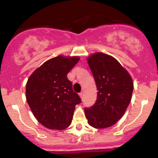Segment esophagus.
I'll use <instances>...</instances> for the list:
<instances>
[{
  "label": "esophagus",
  "instance_id": "34e87169",
  "mask_svg": "<svg viewBox=\"0 0 158 158\" xmlns=\"http://www.w3.org/2000/svg\"><path fill=\"white\" fill-rule=\"evenodd\" d=\"M79 96H80L81 99H83V97H84V93H83V92H81V93L79 94Z\"/></svg>",
  "mask_w": 158,
  "mask_h": 158
}]
</instances>
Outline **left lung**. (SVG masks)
<instances>
[{"label":"left lung","instance_id":"8db88e82","mask_svg":"<svg viewBox=\"0 0 158 158\" xmlns=\"http://www.w3.org/2000/svg\"><path fill=\"white\" fill-rule=\"evenodd\" d=\"M97 88V99L85 108L90 126L105 128L122 118L131 102L134 83L128 72L114 57L96 52L87 59Z\"/></svg>","mask_w":158,"mask_h":158}]
</instances>
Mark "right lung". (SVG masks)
<instances>
[{
  "label": "right lung",
  "mask_w": 158,
  "mask_h": 158,
  "mask_svg": "<svg viewBox=\"0 0 158 158\" xmlns=\"http://www.w3.org/2000/svg\"><path fill=\"white\" fill-rule=\"evenodd\" d=\"M79 61L78 56H58L45 61L27 80V103L36 119L49 129L61 131L70 126L76 105L81 102L67 77Z\"/></svg>",
  "instance_id": "obj_1"
}]
</instances>
